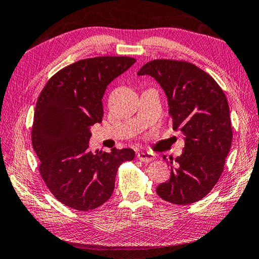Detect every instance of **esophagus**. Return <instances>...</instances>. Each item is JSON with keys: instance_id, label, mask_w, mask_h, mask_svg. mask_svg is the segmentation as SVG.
Instances as JSON below:
<instances>
[{"instance_id": "34e87169", "label": "esophagus", "mask_w": 259, "mask_h": 259, "mask_svg": "<svg viewBox=\"0 0 259 259\" xmlns=\"http://www.w3.org/2000/svg\"><path fill=\"white\" fill-rule=\"evenodd\" d=\"M137 157H138L139 160L144 161V163H149V161L155 159V155L153 153H149V151H139L137 154Z\"/></svg>"}]
</instances>
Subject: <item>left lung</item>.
<instances>
[{"mask_svg":"<svg viewBox=\"0 0 259 259\" xmlns=\"http://www.w3.org/2000/svg\"><path fill=\"white\" fill-rule=\"evenodd\" d=\"M138 75L151 76L164 90L173 129L184 135L183 153L170 158L169 180L157 186V194L173 204L194 203L213 189L229 154L232 129L226 95L209 74L187 62L151 60Z\"/></svg>","mask_w":259,"mask_h":259,"instance_id":"1","label":"left lung"}]
</instances>
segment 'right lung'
Wrapping results in <instances>:
<instances>
[{
  "label": "right lung",
  "instance_id": "right-lung-1",
  "mask_svg": "<svg viewBox=\"0 0 259 259\" xmlns=\"http://www.w3.org/2000/svg\"><path fill=\"white\" fill-rule=\"evenodd\" d=\"M135 63L112 56L78 60L56 73L39 95L31 138L40 174L56 199L72 209L102 205L113 193L118 167L134 159L130 148L93 153L89 143L91 126L102 122L106 86Z\"/></svg>",
  "mask_w": 259,
  "mask_h": 259
}]
</instances>
